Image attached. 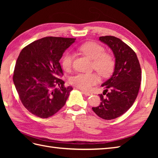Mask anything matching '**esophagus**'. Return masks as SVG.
<instances>
[{"label":"esophagus","instance_id":"obj_1","mask_svg":"<svg viewBox=\"0 0 158 158\" xmlns=\"http://www.w3.org/2000/svg\"><path fill=\"white\" fill-rule=\"evenodd\" d=\"M81 92H82V93L83 94H85V96H91V95H92V94L91 92L85 91V90H81Z\"/></svg>","mask_w":158,"mask_h":158}]
</instances>
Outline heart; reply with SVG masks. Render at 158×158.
<instances>
[{
	"mask_svg": "<svg viewBox=\"0 0 158 158\" xmlns=\"http://www.w3.org/2000/svg\"><path fill=\"white\" fill-rule=\"evenodd\" d=\"M79 49L90 59L93 60V68L102 77L109 75L113 71L114 60L108 53H105L102 46L96 43L88 42L81 45ZM73 54L67 52L62 58V66L65 70H69L72 66ZM99 81L98 76L96 73H77L69 79L71 85L77 88L88 90Z\"/></svg>",
	"mask_w": 158,
	"mask_h": 158,
	"instance_id": "1",
	"label": "heart"
}]
</instances>
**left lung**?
Masks as SVG:
<instances>
[{
  "label": "left lung",
  "mask_w": 158,
  "mask_h": 158,
  "mask_svg": "<svg viewBox=\"0 0 158 158\" xmlns=\"http://www.w3.org/2000/svg\"><path fill=\"white\" fill-rule=\"evenodd\" d=\"M99 40L111 49L115 58L114 72L102 83L99 94L100 105L92 107L97 115L106 120L125 113L135 102L141 81V69L136 53L122 40L113 36H100Z\"/></svg>",
  "instance_id": "8db88e82"
}]
</instances>
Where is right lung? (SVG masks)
I'll return each instance as SVG.
<instances>
[{"instance_id": "1", "label": "right lung", "mask_w": 158, "mask_h": 158, "mask_svg": "<svg viewBox=\"0 0 158 158\" xmlns=\"http://www.w3.org/2000/svg\"><path fill=\"white\" fill-rule=\"evenodd\" d=\"M75 41L48 36L31 43L20 52L13 80L23 105L33 115L48 118L64 106L73 88L65 87L60 79L63 71L59 61Z\"/></svg>"}]
</instances>
